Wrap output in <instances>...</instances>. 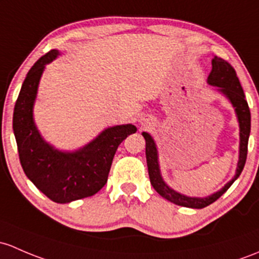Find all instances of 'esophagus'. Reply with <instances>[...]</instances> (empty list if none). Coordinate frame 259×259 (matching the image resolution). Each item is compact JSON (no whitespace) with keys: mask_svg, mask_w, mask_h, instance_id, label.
Listing matches in <instances>:
<instances>
[{"mask_svg":"<svg viewBox=\"0 0 259 259\" xmlns=\"http://www.w3.org/2000/svg\"><path fill=\"white\" fill-rule=\"evenodd\" d=\"M150 121L151 120L149 118H143V119H141V125H144V126H149V125L151 124Z\"/></svg>","mask_w":259,"mask_h":259,"instance_id":"obj_1","label":"esophagus"}]
</instances>
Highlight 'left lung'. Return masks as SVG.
<instances>
[{"instance_id":"8db88e82","label":"left lung","mask_w":259,"mask_h":259,"mask_svg":"<svg viewBox=\"0 0 259 259\" xmlns=\"http://www.w3.org/2000/svg\"><path fill=\"white\" fill-rule=\"evenodd\" d=\"M207 81L211 85L219 87L220 92H222L231 100L233 107L236 108V113H237L239 121V129H241V133H239L241 144H239V161L237 172H236V176L232 179V181L228 182L222 190H220L216 194L205 198L187 197V196L180 195L179 192L171 190L162 181L161 176H160L159 164H157L156 146H155L154 140H152L148 133H143L146 141V162H148L149 178H150L152 187L156 190L157 194L161 195L167 201L176 203L179 206H184V207L203 208L206 206L213 203L216 200H219L230 189V186L235 182V180L241 175L247 160L248 138L249 133H251V111H249L248 103H247L246 97H244L243 89H242L241 83H239L235 68L228 63L227 61H225V59L220 58V57H214L212 59V70L209 73Z\"/></svg>"}]
</instances>
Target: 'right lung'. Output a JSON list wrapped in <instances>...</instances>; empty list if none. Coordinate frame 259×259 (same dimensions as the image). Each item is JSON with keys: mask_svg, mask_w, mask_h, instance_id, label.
I'll list each match as a JSON object with an SVG mask.
<instances>
[{"mask_svg": "<svg viewBox=\"0 0 259 259\" xmlns=\"http://www.w3.org/2000/svg\"><path fill=\"white\" fill-rule=\"evenodd\" d=\"M57 56L58 51H50L27 73L15 104L13 133L27 178L52 201L68 203L95 195L107 184L116 149L137 133V127L132 124L109 127L75 152H61L48 145L34 126L32 108L45 64Z\"/></svg>", "mask_w": 259, "mask_h": 259, "instance_id": "obj_1", "label": "right lung"}]
</instances>
